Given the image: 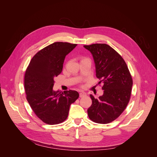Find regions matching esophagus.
<instances>
[{
  "label": "esophagus",
  "mask_w": 157,
  "mask_h": 157,
  "mask_svg": "<svg viewBox=\"0 0 157 157\" xmlns=\"http://www.w3.org/2000/svg\"><path fill=\"white\" fill-rule=\"evenodd\" d=\"M86 96V94L85 93V92H80V93L79 94L80 98H82V97H84V96Z\"/></svg>",
  "instance_id": "34e87169"
}]
</instances>
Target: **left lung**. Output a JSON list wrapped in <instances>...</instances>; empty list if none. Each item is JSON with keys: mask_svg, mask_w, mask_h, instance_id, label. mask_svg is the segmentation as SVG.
<instances>
[{"mask_svg": "<svg viewBox=\"0 0 157 157\" xmlns=\"http://www.w3.org/2000/svg\"><path fill=\"white\" fill-rule=\"evenodd\" d=\"M84 47L91 52L96 65L99 84H103V96L95 98L88 109L90 119L99 124H108L119 117L130 101L133 80L122 56L106 44Z\"/></svg>", "mask_w": 157, "mask_h": 157, "instance_id": "1", "label": "left lung"}]
</instances>
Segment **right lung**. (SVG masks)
Here are the masks:
<instances>
[{"instance_id":"1","label":"right lung","mask_w":157,"mask_h":157,"mask_svg":"<svg viewBox=\"0 0 157 157\" xmlns=\"http://www.w3.org/2000/svg\"><path fill=\"white\" fill-rule=\"evenodd\" d=\"M77 44L56 42L33 57L26 69V98L35 115L46 124H58L68 117L69 107L79 97L75 90L54 91V78L62 71L65 56Z\"/></svg>"}]
</instances>
